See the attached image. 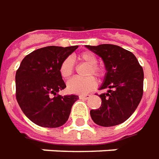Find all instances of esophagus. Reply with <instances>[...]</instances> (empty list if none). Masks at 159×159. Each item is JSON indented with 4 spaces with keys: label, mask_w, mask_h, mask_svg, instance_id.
Returning <instances> with one entry per match:
<instances>
[{
    "label": "esophagus",
    "mask_w": 159,
    "mask_h": 159,
    "mask_svg": "<svg viewBox=\"0 0 159 159\" xmlns=\"http://www.w3.org/2000/svg\"><path fill=\"white\" fill-rule=\"evenodd\" d=\"M80 98H84V99H88V98H91V95L90 94H86V95H81V96H80Z\"/></svg>",
    "instance_id": "1"
}]
</instances>
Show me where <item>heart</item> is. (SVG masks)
Segmentation results:
<instances>
[{
    "mask_svg": "<svg viewBox=\"0 0 159 159\" xmlns=\"http://www.w3.org/2000/svg\"><path fill=\"white\" fill-rule=\"evenodd\" d=\"M77 60L88 66L86 75L91 74L97 77L103 75V70L97 66V58L93 52H83L77 56ZM73 73V62L71 58H66L60 66V74L63 79H68ZM96 86V80L93 77L73 78L67 82V90L71 93L86 94Z\"/></svg>",
    "mask_w": 159,
    "mask_h": 159,
    "instance_id": "obj_1",
    "label": "heart"
}]
</instances>
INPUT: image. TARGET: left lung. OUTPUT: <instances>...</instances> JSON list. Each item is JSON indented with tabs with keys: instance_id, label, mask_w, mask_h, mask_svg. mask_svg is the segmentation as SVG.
I'll use <instances>...</instances> for the list:
<instances>
[{
	"instance_id": "8db88e82",
	"label": "left lung",
	"mask_w": 159,
	"mask_h": 159,
	"mask_svg": "<svg viewBox=\"0 0 159 159\" xmlns=\"http://www.w3.org/2000/svg\"><path fill=\"white\" fill-rule=\"evenodd\" d=\"M102 59L107 73L99 95L101 107L91 110L95 124L109 127L125 122L135 111L143 96L144 71L135 55L121 47L111 44L86 46Z\"/></svg>"
}]
</instances>
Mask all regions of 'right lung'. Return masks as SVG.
Here are the masks:
<instances>
[{"instance_id": "1", "label": "right lung", "mask_w": 159, "mask_h": 159, "mask_svg": "<svg viewBox=\"0 0 159 159\" xmlns=\"http://www.w3.org/2000/svg\"><path fill=\"white\" fill-rule=\"evenodd\" d=\"M78 48L50 46L37 49L21 61L15 75L16 99L28 119L42 127L55 128L67 121L77 95L52 94L66 86L60 66Z\"/></svg>"}]
</instances>
